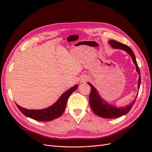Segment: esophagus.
Returning a JSON list of instances; mask_svg holds the SVG:
<instances>
[{
    "mask_svg": "<svg viewBox=\"0 0 152 152\" xmlns=\"http://www.w3.org/2000/svg\"><path fill=\"white\" fill-rule=\"evenodd\" d=\"M89 80V77H84L83 79H81V83H86L87 81Z\"/></svg>",
    "mask_w": 152,
    "mask_h": 152,
    "instance_id": "34e87169",
    "label": "esophagus"
}]
</instances>
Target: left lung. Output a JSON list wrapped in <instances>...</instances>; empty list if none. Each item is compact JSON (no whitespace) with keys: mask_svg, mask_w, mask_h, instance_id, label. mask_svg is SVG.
<instances>
[{"mask_svg":"<svg viewBox=\"0 0 152 152\" xmlns=\"http://www.w3.org/2000/svg\"><path fill=\"white\" fill-rule=\"evenodd\" d=\"M109 44L113 47V49H121L123 50H125L127 53L129 54L131 57L134 63L135 64V67H136V71L139 73V80H138V89L140 88V85L141 83L140 78V69L138 66L137 63L135 59V55L133 53L131 48L124 44L117 42L115 40H110L108 41ZM89 85H90L91 87V91L89 95V103L91 107L92 110L97 115L100 117L104 118H116L120 117L127 114L131 110L132 107L134 103L135 102L137 97L132 101L131 104L127 105L124 107H117L114 105H110L107 103L105 100H103L99 95V92L95 88V87L92 86L90 83H87Z\"/></svg>","mask_w":152,"mask_h":152,"instance_id":"8db88e82","label":"left lung"}]
</instances>
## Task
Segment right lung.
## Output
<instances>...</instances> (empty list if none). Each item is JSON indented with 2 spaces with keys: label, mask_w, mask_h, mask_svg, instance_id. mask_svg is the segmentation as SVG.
<instances>
[{
  "label": "right lung",
  "mask_w": 152,
  "mask_h": 152,
  "mask_svg": "<svg viewBox=\"0 0 152 152\" xmlns=\"http://www.w3.org/2000/svg\"><path fill=\"white\" fill-rule=\"evenodd\" d=\"M77 85H75L71 87L61 95V97L54 104L45 109L28 110L20 107L17 103H16V105L21 112L27 117L40 121H52L53 119L58 118L63 114L66 108L69 95L77 89Z\"/></svg>",
  "instance_id": "1"
}]
</instances>
